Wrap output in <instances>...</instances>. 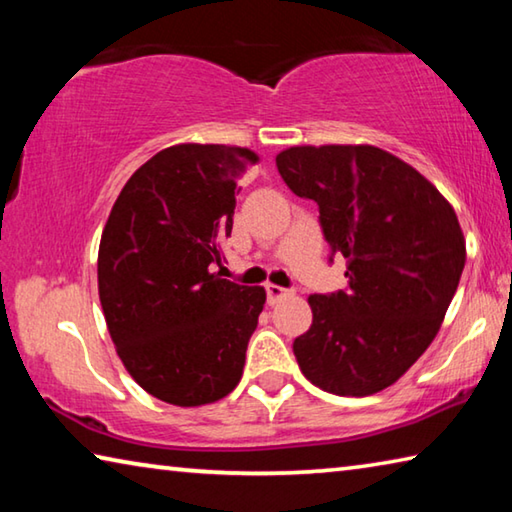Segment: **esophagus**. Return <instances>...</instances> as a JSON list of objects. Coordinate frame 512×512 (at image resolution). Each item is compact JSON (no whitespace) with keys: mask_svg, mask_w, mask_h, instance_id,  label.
<instances>
[{"mask_svg":"<svg viewBox=\"0 0 512 512\" xmlns=\"http://www.w3.org/2000/svg\"><path fill=\"white\" fill-rule=\"evenodd\" d=\"M287 296H291L289 289L277 287V284H266V300H268V305H275L277 300H282V298H287Z\"/></svg>","mask_w":512,"mask_h":512,"instance_id":"1","label":"esophagus"}]
</instances>
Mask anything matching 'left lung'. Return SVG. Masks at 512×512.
<instances>
[{"label": "left lung", "mask_w": 512, "mask_h": 512, "mask_svg": "<svg viewBox=\"0 0 512 512\" xmlns=\"http://www.w3.org/2000/svg\"><path fill=\"white\" fill-rule=\"evenodd\" d=\"M277 171L318 205L348 291L309 296L314 320L293 341L311 384L343 397L393 386L436 339L465 266L454 207L411 164L370 144L291 146Z\"/></svg>", "instance_id": "obj_1"}]
</instances>
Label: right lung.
I'll return each instance as SVG.
<instances>
[{
  "label": "right lung",
  "mask_w": 512,
  "mask_h": 512,
  "mask_svg": "<svg viewBox=\"0 0 512 512\" xmlns=\"http://www.w3.org/2000/svg\"><path fill=\"white\" fill-rule=\"evenodd\" d=\"M244 146L176 144L137 169L99 244V300L121 363L146 393L203 406L235 391L264 287L223 280Z\"/></svg>",
  "instance_id": "right-lung-1"
}]
</instances>
